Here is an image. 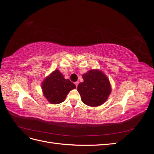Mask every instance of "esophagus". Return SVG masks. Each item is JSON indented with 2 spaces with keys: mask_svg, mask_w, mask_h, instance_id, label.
I'll return each mask as SVG.
<instances>
[{
  "mask_svg": "<svg viewBox=\"0 0 154 154\" xmlns=\"http://www.w3.org/2000/svg\"><path fill=\"white\" fill-rule=\"evenodd\" d=\"M78 83H79V82H74V84H75V85H76V87H78Z\"/></svg>",
  "mask_w": 154,
  "mask_h": 154,
  "instance_id": "esophagus-1",
  "label": "esophagus"
}]
</instances>
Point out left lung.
Returning <instances> with one entry per match:
<instances>
[{"label":"left lung","instance_id":"left-lung-1","mask_svg":"<svg viewBox=\"0 0 154 154\" xmlns=\"http://www.w3.org/2000/svg\"><path fill=\"white\" fill-rule=\"evenodd\" d=\"M83 82L79 83L78 91L83 103L90 106L103 104L111 93L108 77L98 69H91L83 74Z\"/></svg>","mask_w":154,"mask_h":154}]
</instances>
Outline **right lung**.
<instances>
[{
  "label": "right lung",
  "mask_w": 154,
  "mask_h": 154,
  "mask_svg": "<svg viewBox=\"0 0 154 154\" xmlns=\"http://www.w3.org/2000/svg\"><path fill=\"white\" fill-rule=\"evenodd\" d=\"M44 96L51 104H59L66 98L69 92L76 85L69 79H65L58 69L46 77L42 83Z\"/></svg>",
  "instance_id": "right-lung-1"
}]
</instances>
